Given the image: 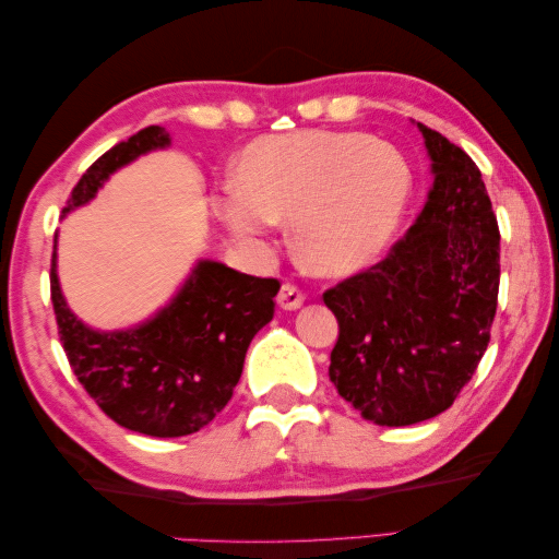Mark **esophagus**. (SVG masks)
Returning a JSON list of instances; mask_svg holds the SVG:
<instances>
[{
    "label": "esophagus",
    "mask_w": 559,
    "mask_h": 559,
    "mask_svg": "<svg viewBox=\"0 0 559 559\" xmlns=\"http://www.w3.org/2000/svg\"><path fill=\"white\" fill-rule=\"evenodd\" d=\"M276 302L283 307V310H298V307L305 302V293L295 286V283H283Z\"/></svg>",
    "instance_id": "esophagus-1"
}]
</instances>
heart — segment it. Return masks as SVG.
Masks as SVG:
<instances>
[{
	"instance_id": "obj_1",
	"label": "heart",
	"mask_w": 559,
	"mask_h": 559,
	"mask_svg": "<svg viewBox=\"0 0 559 559\" xmlns=\"http://www.w3.org/2000/svg\"><path fill=\"white\" fill-rule=\"evenodd\" d=\"M413 168L403 153L365 132L259 136L237 163V187L221 218L242 237L290 221L300 261L324 276H350L382 257L406 216Z\"/></svg>"
}]
</instances>
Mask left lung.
<instances>
[{"label": "left lung", "instance_id": "obj_1", "mask_svg": "<svg viewBox=\"0 0 559 559\" xmlns=\"http://www.w3.org/2000/svg\"><path fill=\"white\" fill-rule=\"evenodd\" d=\"M435 185L389 254L324 293L338 319L329 379L365 420L401 427L456 401L488 350L500 228L478 165L418 124Z\"/></svg>", "mask_w": 559, "mask_h": 559}]
</instances>
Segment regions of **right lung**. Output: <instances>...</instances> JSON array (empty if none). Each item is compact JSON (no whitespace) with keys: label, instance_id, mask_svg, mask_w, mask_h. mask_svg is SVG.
Wrapping results in <instances>:
<instances>
[{"label":"right lung","instance_id":"add662e5","mask_svg":"<svg viewBox=\"0 0 559 559\" xmlns=\"http://www.w3.org/2000/svg\"><path fill=\"white\" fill-rule=\"evenodd\" d=\"M168 144L170 134L160 127L120 141L81 175L62 213L88 204L117 168ZM55 259L52 252L50 295L71 370L110 420L151 437L199 432L225 408L249 343L273 319L281 290L276 278L199 261L165 310L136 329L105 334L71 314Z\"/></svg>","mask_w":559,"mask_h":559}]
</instances>
